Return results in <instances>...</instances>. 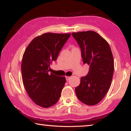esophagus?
<instances>
[{"label":"esophagus","instance_id":"esophagus-1","mask_svg":"<svg viewBox=\"0 0 131 131\" xmlns=\"http://www.w3.org/2000/svg\"><path fill=\"white\" fill-rule=\"evenodd\" d=\"M70 79V77H68V76H66V80L67 81H68Z\"/></svg>","mask_w":131,"mask_h":131}]
</instances>
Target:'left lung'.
Returning a JSON list of instances; mask_svg holds the SVG:
<instances>
[{"label": "left lung", "mask_w": 131, "mask_h": 131, "mask_svg": "<svg viewBox=\"0 0 131 131\" xmlns=\"http://www.w3.org/2000/svg\"><path fill=\"white\" fill-rule=\"evenodd\" d=\"M80 46L84 64L90 65L85 76L75 88L80 101L87 105L98 103L109 90L114 72V59L109 44L94 31L72 33Z\"/></svg>", "instance_id": "1"}]
</instances>
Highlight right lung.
<instances>
[{"mask_svg":"<svg viewBox=\"0 0 131 131\" xmlns=\"http://www.w3.org/2000/svg\"><path fill=\"white\" fill-rule=\"evenodd\" d=\"M70 35L46 33L35 37L24 52L21 63L24 87L33 101L42 107L54 105L61 96L65 77L50 74L48 68Z\"/></svg>","mask_w":131,"mask_h":131,"instance_id":"obj_1","label":"right lung"}]
</instances>
